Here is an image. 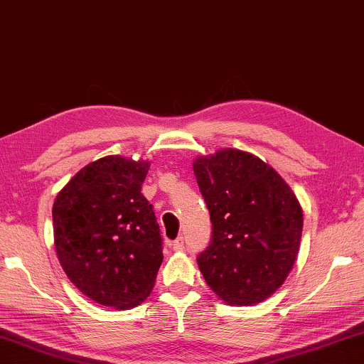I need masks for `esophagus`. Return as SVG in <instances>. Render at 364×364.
Masks as SVG:
<instances>
[{"label":"esophagus","mask_w":364,"mask_h":364,"mask_svg":"<svg viewBox=\"0 0 364 364\" xmlns=\"http://www.w3.org/2000/svg\"><path fill=\"white\" fill-rule=\"evenodd\" d=\"M171 249L176 250V252L183 250V249H184V239H183V237H176L175 241L171 242Z\"/></svg>","instance_id":"34e87169"}]
</instances>
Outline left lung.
I'll return each instance as SVG.
<instances>
[{
  "mask_svg": "<svg viewBox=\"0 0 364 364\" xmlns=\"http://www.w3.org/2000/svg\"><path fill=\"white\" fill-rule=\"evenodd\" d=\"M212 221L197 264L212 291L230 305L269 297L299 254L304 213L289 184L252 154L225 149L194 162Z\"/></svg>",
  "mask_w": 364,
  "mask_h": 364,
  "instance_id": "1",
  "label": "left lung"
}]
</instances>
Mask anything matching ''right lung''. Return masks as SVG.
<instances>
[{"label":"right lung","instance_id":"add662e5","mask_svg":"<svg viewBox=\"0 0 364 364\" xmlns=\"http://www.w3.org/2000/svg\"><path fill=\"white\" fill-rule=\"evenodd\" d=\"M149 164L109 156L86 165L53 205L54 245L67 278L86 297L128 310L151 294L162 236L141 194Z\"/></svg>","mask_w":364,"mask_h":364}]
</instances>
